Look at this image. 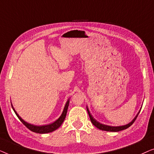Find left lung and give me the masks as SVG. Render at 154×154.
I'll list each match as a JSON object with an SVG mask.
<instances>
[{"mask_svg":"<svg viewBox=\"0 0 154 154\" xmlns=\"http://www.w3.org/2000/svg\"><path fill=\"white\" fill-rule=\"evenodd\" d=\"M87 111H88V114H89L90 121H91L92 123L93 124L95 127L99 128L100 130H104V131H109V132H119V131H121V130L127 129V128H128L130 126H131L132 124H133L134 122L135 121V120L137 119V118L139 113H138V114L136 116V117L134 118L133 120H132V122H130V123L127 124V125H123V126H119V127H113V126H109V125H103V124H101L100 123H99V122L97 121L95 119H94L93 117L92 116V115L90 114V113L89 110H88V107H87Z\"/></svg>","mask_w":154,"mask_h":154,"instance_id":"left-lung-1","label":"left lung"}]
</instances>
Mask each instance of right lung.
I'll use <instances>...</instances> for the list:
<instances>
[{
  "instance_id": "obj_1",
  "label": "right lung",
  "mask_w": 154,
  "mask_h": 154,
  "mask_svg": "<svg viewBox=\"0 0 154 154\" xmlns=\"http://www.w3.org/2000/svg\"><path fill=\"white\" fill-rule=\"evenodd\" d=\"M69 100H68L66 102V104L65 105V107L64 109V111L61 115V116L59 118V119L57 120L55 122L52 123L51 124H49V125H42V126H36V125H31V124H29L26 122H25L24 120L21 119L20 116H19V115L17 114V113L16 112L15 110H14L13 107H12L13 109V110L15 113V114L17 115V116L18 117V119L20 120V121L24 124V125L26 126V127L31 130V131L36 132V133H40V134H44V133H48V132H51L54 130H56L58 128L60 127V125H62L63 122H64L65 118H66V113H67V110H68V107H69Z\"/></svg>"
}]
</instances>
